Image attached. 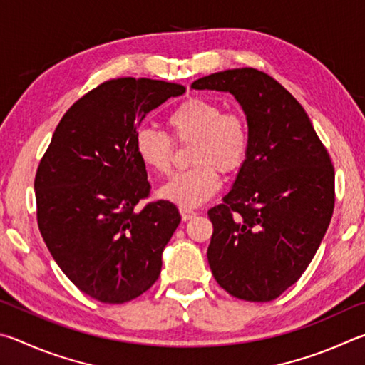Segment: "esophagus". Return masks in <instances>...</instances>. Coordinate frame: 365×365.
<instances>
[{"label":"esophagus","mask_w":365,"mask_h":365,"mask_svg":"<svg viewBox=\"0 0 365 365\" xmlns=\"http://www.w3.org/2000/svg\"><path fill=\"white\" fill-rule=\"evenodd\" d=\"M179 213H181L182 221H189V220H192L197 216L194 210H187V208H181V210H179Z\"/></svg>","instance_id":"34e87169"}]
</instances>
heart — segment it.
Listing matches in <instances>:
<instances>
[{
	"label": "heart",
	"instance_id": "b5f03b06",
	"mask_svg": "<svg viewBox=\"0 0 365 365\" xmlns=\"http://www.w3.org/2000/svg\"><path fill=\"white\" fill-rule=\"evenodd\" d=\"M166 126L178 143H190L189 170L179 171L160 189V197L181 208H194L218 192V171L231 175L242 168L250 152V128L237 110H225L220 102L190 98L173 108ZM136 153L147 170L166 175L171 168L173 143L168 134L144 126L134 138Z\"/></svg>",
	"mask_w": 365,
	"mask_h": 365
}]
</instances>
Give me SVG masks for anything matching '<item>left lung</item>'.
I'll list each match as a JSON object with an SVG mask.
<instances>
[{"instance_id": "1", "label": "left lung", "mask_w": 365, "mask_h": 365, "mask_svg": "<svg viewBox=\"0 0 365 365\" xmlns=\"http://www.w3.org/2000/svg\"><path fill=\"white\" fill-rule=\"evenodd\" d=\"M192 89L231 93L247 115L250 152L221 205L208 210V264L222 289L271 302L314 258L335 205V171L302 104L264 72L232 68Z\"/></svg>"}]
</instances>
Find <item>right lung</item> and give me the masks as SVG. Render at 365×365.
Segmentation results:
<instances>
[{
  "label": "right lung",
  "instance_id": "right-lung-1",
  "mask_svg": "<svg viewBox=\"0 0 365 365\" xmlns=\"http://www.w3.org/2000/svg\"><path fill=\"white\" fill-rule=\"evenodd\" d=\"M182 93L181 85L150 78L104 81L66 112L36 170L44 244L62 272L101 303H126L149 290L181 222L168 200L134 212L150 192L134 138L147 113Z\"/></svg>",
  "mask_w": 365,
  "mask_h": 365
}]
</instances>
